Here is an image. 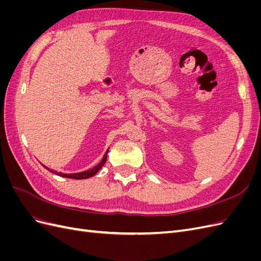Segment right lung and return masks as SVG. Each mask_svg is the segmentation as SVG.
Listing matches in <instances>:
<instances>
[{"label": "right lung", "instance_id": "1", "mask_svg": "<svg viewBox=\"0 0 261 261\" xmlns=\"http://www.w3.org/2000/svg\"><path fill=\"white\" fill-rule=\"evenodd\" d=\"M108 151H109V150H107V152L105 153L103 158H102V160L96 165V167L90 169V170H87V171L80 172V173H73V174H63V173H58L57 171H53V170H51V172L55 173V174H58V175H60V176L67 177V178H74V179H85V178H89V177H91V176H93L94 174H96V173H97L102 167H103L106 161H107ZM43 167H44V165H43ZM44 168H45V167H44ZM45 169H48V168H45ZM48 170H49V169H48ZM49 171H50V170H49Z\"/></svg>", "mask_w": 261, "mask_h": 261}]
</instances>
